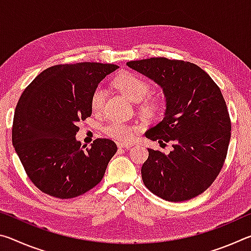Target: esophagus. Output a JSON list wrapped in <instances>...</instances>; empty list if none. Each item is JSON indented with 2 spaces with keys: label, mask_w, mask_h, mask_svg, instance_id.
<instances>
[{
  "label": "esophagus",
  "mask_w": 251,
  "mask_h": 251,
  "mask_svg": "<svg viewBox=\"0 0 251 251\" xmlns=\"http://www.w3.org/2000/svg\"><path fill=\"white\" fill-rule=\"evenodd\" d=\"M117 146H118V148H125V150H128V148L131 147L130 144H125V143H121V142L117 143Z\"/></svg>",
  "instance_id": "esophagus-1"
}]
</instances>
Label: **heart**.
Returning a JSON list of instances; mask_svg holds the SVG:
<instances>
[{"mask_svg":"<svg viewBox=\"0 0 251 251\" xmlns=\"http://www.w3.org/2000/svg\"><path fill=\"white\" fill-rule=\"evenodd\" d=\"M114 84L127 99L135 103H141L139 112L145 118L152 120V118L158 117L164 110V100L160 97H147L151 91V85L141 76L130 73V72H125L117 76L114 80ZM104 101L105 91L101 87H97L91 97V108L93 112L100 113L103 109ZM137 130V126L125 124L118 121L109 122L104 127L105 134L108 137L125 143L134 139Z\"/></svg>","mask_w":251,"mask_h":251,"instance_id":"1","label":"heart"}]
</instances>
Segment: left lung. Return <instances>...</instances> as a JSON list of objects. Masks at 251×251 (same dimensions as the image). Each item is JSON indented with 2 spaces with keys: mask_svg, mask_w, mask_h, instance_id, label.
<instances>
[{
  "mask_svg": "<svg viewBox=\"0 0 251 251\" xmlns=\"http://www.w3.org/2000/svg\"><path fill=\"white\" fill-rule=\"evenodd\" d=\"M127 65L163 88L165 117L145 135L174 147L168 155L148 148L144 184L174 202L202 194L222 171L230 142V117L218 85L201 67L180 59L151 57Z\"/></svg>",
  "mask_w": 251,
  "mask_h": 251,
  "instance_id": "8db88e82",
  "label": "left lung"
}]
</instances>
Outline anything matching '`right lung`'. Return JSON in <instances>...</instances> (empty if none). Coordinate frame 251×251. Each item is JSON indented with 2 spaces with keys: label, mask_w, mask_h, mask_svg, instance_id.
<instances>
[{
  "label": "right lung",
  "mask_w": 251,
  "mask_h": 251,
  "mask_svg": "<svg viewBox=\"0 0 251 251\" xmlns=\"http://www.w3.org/2000/svg\"><path fill=\"white\" fill-rule=\"evenodd\" d=\"M115 64L83 62L44 70L15 107L12 142L29 179L41 192L69 199L103 179L116 144L97 138L90 148L76 141L77 126L92 115L91 97Z\"/></svg>",
  "instance_id": "add662e5"
}]
</instances>
